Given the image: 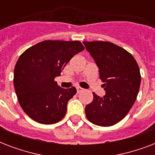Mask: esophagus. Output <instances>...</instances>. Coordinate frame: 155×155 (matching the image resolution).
Instances as JSON below:
<instances>
[{
	"instance_id": "esophagus-1",
	"label": "esophagus",
	"mask_w": 155,
	"mask_h": 155,
	"mask_svg": "<svg viewBox=\"0 0 155 155\" xmlns=\"http://www.w3.org/2000/svg\"><path fill=\"white\" fill-rule=\"evenodd\" d=\"M76 89H77V93H80V92H81L84 91V88H82V87H76Z\"/></svg>"
}]
</instances>
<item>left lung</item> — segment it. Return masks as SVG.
Here are the masks:
<instances>
[{"label": "left lung", "mask_w": 155, "mask_h": 155, "mask_svg": "<svg viewBox=\"0 0 155 155\" xmlns=\"http://www.w3.org/2000/svg\"><path fill=\"white\" fill-rule=\"evenodd\" d=\"M99 68L105 95L93 94L92 103L85 107L87 120L99 126H111L121 120L137 99L141 74L130 53L109 42H84Z\"/></svg>", "instance_id": "1"}]
</instances>
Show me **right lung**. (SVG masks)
<instances>
[{"mask_svg": "<svg viewBox=\"0 0 155 155\" xmlns=\"http://www.w3.org/2000/svg\"><path fill=\"white\" fill-rule=\"evenodd\" d=\"M84 50L79 41L46 40L21 54L14 68L13 84L21 107L31 119L51 125L64 117L76 88H62L54 78Z\"/></svg>", "mask_w": 155, "mask_h": 155, "instance_id": "1", "label": "right lung"}]
</instances>
